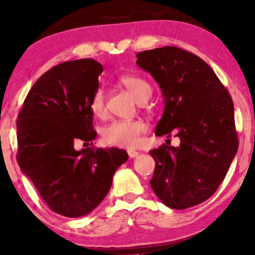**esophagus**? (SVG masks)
Listing matches in <instances>:
<instances>
[{
    "label": "esophagus",
    "mask_w": 255,
    "mask_h": 255,
    "mask_svg": "<svg viewBox=\"0 0 255 255\" xmlns=\"http://www.w3.org/2000/svg\"><path fill=\"white\" fill-rule=\"evenodd\" d=\"M127 153H128L129 157H130V158H135V157L138 156V155H139V153H138L137 150H133V149H128Z\"/></svg>",
    "instance_id": "obj_1"
}]
</instances>
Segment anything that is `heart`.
I'll return each mask as SVG.
<instances>
[{
  "instance_id": "obj_1",
  "label": "heart",
  "mask_w": 255,
  "mask_h": 255,
  "mask_svg": "<svg viewBox=\"0 0 255 255\" xmlns=\"http://www.w3.org/2000/svg\"><path fill=\"white\" fill-rule=\"evenodd\" d=\"M119 84L139 103H145L152 97L153 88L143 77L124 74L118 77ZM106 108V93L103 89L94 92L90 102V109L94 116H102ZM147 125L143 120H129V122H112L102 128L101 136L106 144L118 147H135L140 143L141 136L147 131Z\"/></svg>"
}]
</instances>
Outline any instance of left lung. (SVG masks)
<instances>
[{"mask_svg":"<svg viewBox=\"0 0 255 255\" xmlns=\"http://www.w3.org/2000/svg\"><path fill=\"white\" fill-rule=\"evenodd\" d=\"M136 63L157 82L165 102L155 135L180 138L179 147L163 144L149 152L150 187L170 208L199 205L221 185L239 148L230 93L208 64L179 47L144 50Z\"/></svg>","mask_w":255,"mask_h":255,"instance_id":"1","label":"left lung"}]
</instances>
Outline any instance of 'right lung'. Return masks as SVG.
Returning a JSON list of instances; mask_svg holds the SVG:
<instances>
[{
  "label": "right lung",
  "instance_id": "add662e5",
  "mask_svg": "<svg viewBox=\"0 0 255 255\" xmlns=\"http://www.w3.org/2000/svg\"><path fill=\"white\" fill-rule=\"evenodd\" d=\"M103 66L92 58L64 62L42 74L16 120V161L42 200L65 217L88 215L109 192L126 150L82 148L97 136L90 102Z\"/></svg>",
  "mask_w": 255,
  "mask_h": 255
}]
</instances>
